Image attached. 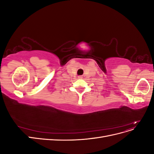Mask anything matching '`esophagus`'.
Here are the masks:
<instances>
[{
	"mask_svg": "<svg viewBox=\"0 0 154 154\" xmlns=\"http://www.w3.org/2000/svg\"><path fill=\"white\" fill-rule=\"evenodd\" d=\"M78 78H82V76H78Z\"/></svg>",
	"mask_w": 154,
	"mask_h": 154,
	"instance_id": "esophagus-1",
	"label": "esophagus"
}]
</instances>
